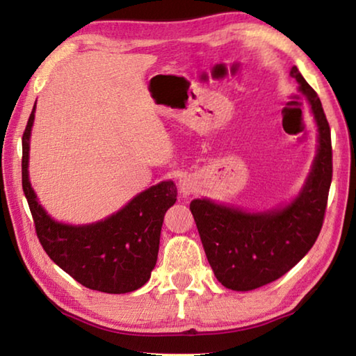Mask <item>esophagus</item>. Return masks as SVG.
I'll return each mask as SVG.
<instances>
[{
  "mask_svg": "<svg viewBox=\"0 0 356 356\" xmlns=\"http://www.w3.org/2000/svg\"><path fill=\"white\" fill-rule=\"evenodd\" d=\"M179 190L184 196H188L195 191V182L190 177H182L179 180Z\"/></svg>",
  "mask_w": 356,
  "mask_h": 356,
  "instance_id": "34e87169",
  "label": "esophagus"
}]
</instances>
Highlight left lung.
<instances>
[{
  "label": "left lung",
  "mask_w": 356,
  "mask_h": 356,
  "mask_svg": "<svg viewBox=\"0 0 356 356\" xmlns=\"http://www.w3.org/2000/svg\"><path fill=\"white\" fill-rule=\"evenodd\" d=\"M291 75L308 99L318 129V147L308 180L289 206L246 213L209 200L190 204L207 261L222 286L252 291L286 275L321 234L333 177L331 131L321 99L297 67Z\"/></svg>",
  "instance_id": "8db88e82"
}]
</instances>
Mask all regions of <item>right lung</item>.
<instances>
[{
    "label": "right lung",
    "instance_id": "add662e5",
    "mask_svg": "<svg viewBox=\"0 0 356 356\" xmlns=\"http://www.w3.org/2000/svg\"><path fill=\"white\" fill-rule=\"evenodd\" d=\"M29 114L22 138V185L31 210L35 234L48 257L84 287L106 293H127L146 284L159 256L163 216L177 200L172 180L136 195L106 220L86 226L58 222L38 202L28 179Z\"/></svg>",
    "mask_w": 356,
    "mask_h": 356
}]
</instances>
